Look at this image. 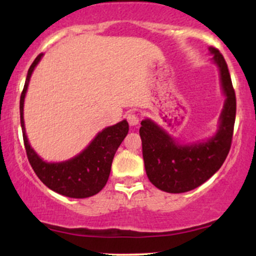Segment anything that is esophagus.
Returning a JSON list of instances; mask_svg holds the SVG:
<instances>
[{
    "label": "esophagus",
    "mask_w": 256,
    "mask_h": 256,
    "mask_svg": "<svg viewBox=\"0 0 256 256\" xmlns=\"http://www.w3.org/2000/svg\"><path fill=\"white\" fill-rule=\"evenodd\" d=\"M126 119H128V122L131 126H136L140 124V116H138L137 113H134V112L128 113V116H126Z\"/></svg>",
    "instance_id": "34e87169"
}]
</instances>
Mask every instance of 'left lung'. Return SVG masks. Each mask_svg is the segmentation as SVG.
<instances>
[{
    "label": "left lung",
    "instance_id": "obj_1",
    "mask_svg": "<svg viewBox=\"0 0 256 256\" xmlns=\"http://www.w3.org/2000/svg\"><path fill=\"white\" fill-rule=\"evenodd\" d=\"M210 52L219 67L226 96L218 132L206 142L180 146L150 119L140 122V136L146 176L162 192L180 194L200 186L222 167L230 152L236 119V95L224 56L214 46H210Z\"/></svg>",
    "mask_w": 256,
    "mask_h": 256
}]
</instances>
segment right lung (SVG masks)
I'll return each mask as SVG.
<instances>
[{
	"label": "right lung",
	"mask_w": 256,
	"mask_h": 256,
	"mask_svg": "<svg viewBox=\"0 0 256 256\" xmlns=\"http://www.w3.org/2000/svg\"><path fill=\"white\" fill-rule=\"evenodd\" d=\"M42 55H38L28 68L24 89L20 96V122L28 158L37 177L52 192L73 198H90L101 192L107 183L114 154L128 134V124L126 120H122L118 124L106 128L98 132L86 149L71 160L56 164L43 161L28 144L24 125L25 94L32 72Z\"/></svg>",
	"instance_id": "right-lung-1"
}]
</instances>
